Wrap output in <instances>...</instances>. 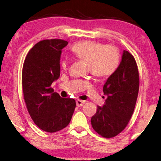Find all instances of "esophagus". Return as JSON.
Instances as JSON below:
<instances>
[{
    "label": "esophagus",
    "instance_id": "34e87169",
    "mask_svg": "<svg viewBox=\"0 0 161 161\" xmlns=\"http://www.w3.org/2000/svg\"><path fill=\"white\" fill-rule=\"evenodd\" d=\"M85 103V101H83V100H80V99H78L76 100V105L77 107H82L83 104Z\"/></svg>",
    "mask_w": 161,
    "mask_h": 161
}]
</instances>
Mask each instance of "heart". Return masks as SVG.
<instances>
[{"instance_id": "1", "label": "heart", "mask_w": 161, "mask_h": 161, "mask_svg": "<svg viewBox=\"0 0 161 161\" xmlns=\"http://www.w3.org/2000/svg\"><path fill=\"white\" fill-rule=\"evenodd\" d=\"M72 51L79 59L88 63V69L98 78L108 77L116 71L120 64L119 51L114 46H106L93 41H80L72 46ZM68 60H62V66L66 68Z\"/></svg>"}]
</instances>
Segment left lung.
<instances>
[{"mask_svg": "<svg viewBox=\"0 0 161 161\" xmlns=\"http://www.w3.org/2000/svg\"><path fill=\"white\" fill-rule=\"evenodd\" d=\"M139 87L136 62L131 53L124 50L118 69L103 86L104 94L108 97L104 104L97 107V113L91 119L94 131L105 138L120 134L134 113Z\"/></svg>", "mask_w": 161, "mask_h": 161, "instance_id": "obj_1", "label": "left lung"}]
</instances>
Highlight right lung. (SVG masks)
Here are the masks:
<instances>
[{"instance_id":"right-lung-1","label":"right lung","mask_w":161,"mask_h":161,"mask_svg":"<svg viewBox=\"0 0 161 161\" xmlns=\"http://www.w3.org/2000/svg\"><path fill=\"white\" fill-rule=\"evenodd\" d=\"M67 44L60 39L38 42L23 64L22 89L27 110L34 123L49 133L67 126L76 105L75 99L62 98L51 87L60 76L62 49Z\"/></svg>"}]
</instances>
